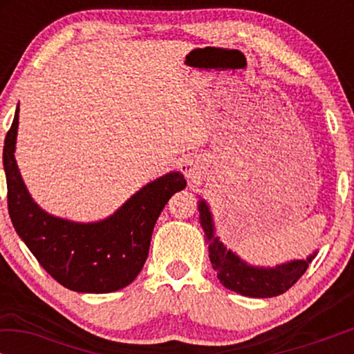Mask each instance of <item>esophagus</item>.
<instances>
[{
    "mask_svg": "<svg viewBox=\"0 0 354 354\" xmlns=\"http://www.w3.org/2000/svg\"><path fill=\"white\" fill-rule=\"evenodd\" d=\"M180 171L185 174L187 178H196L198 174H200V164H198L196 159L187 158L180 164Z\"/></svg>",
    "mask_w": 354,
    "mask_h": 354,
    "instance_id": "esophagus-1",
    "label": "esophagus"
}]
</instances>
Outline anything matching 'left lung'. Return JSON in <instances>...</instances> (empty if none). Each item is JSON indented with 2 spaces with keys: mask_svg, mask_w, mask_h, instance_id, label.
<instances>
[{
  "mask_svg": "<svg viewBox=\"0 0 354 354\" xmlns=\"http://www.w3.org/2000/svg\"><path fill=\"white\" fill-rule=\"evenodd\" d=\"M200 219L203 230L206 234V243L209 245V259L217 279L225 288L250 298H270L279 297L292 288L299 277L306 272L309 263L316 258L311 254L304 261H292L288 264L277 266L275 269L251 268L246 266L239 256L225 248L219 239L214 236L209 207L205 201L200 203Z\"/></svg>",
  "mask_w": 354,
  "mask_h": 354,
  "instance_id": "obj_1",
  "label": "left lung"
}]
</instances>
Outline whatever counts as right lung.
<instances>
[{"instance_id":"add662e5","label":"right lung","mask_w":354,"mask_h":354,"mask_svg":"<svg viewBox=\"0 0 354 354\" xmlns=\"http://www.w3.org/2000/svg\"><path fill=\"white\" fill-rule=\"evenodd\" d=\"M17 124L19 108L3 149L8 211L19 236L62 287L80 293H111L127 287L143 269L159 214L169 198L187 187L185 178L180 172L166 174L96 224L53 217L33 203L19 174L14 158Z\"/></svg>"}]
</instances>
